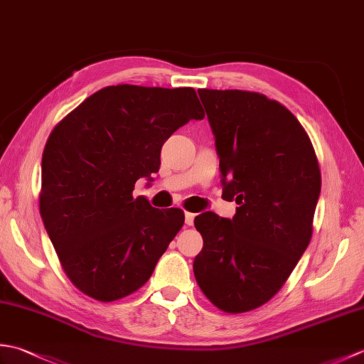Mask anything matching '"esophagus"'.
<instances>
[{
    "instance_id": "1",
    "label": "esophagus",
    "mask_w": 364,
    "mask_h": 364,
    "mask_svg": "<svg viewBox=\"0 0 364 364\" xmlns=\"http://www.w3.org/2000/svg\"><path fill=\"white\" fill-rule=\"evenodd\" d=\"M194 219H196V214L192 213H184V222H186V225H194Z\"/></svg>"
}]
</instances>
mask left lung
Listing matches in <instances>:
<instances>
[{
	"instance_id": "8db88e82",
	"label": "left lung",
	"mask_w": 364,
	"mask_h": 364,
	"mask_svg": "<svg viewBox=\"0 0 364 364\" xmlns=\"http://www.w3.org/2000/svg\"><path fill=\"white\" fill-rule=\"evenodd\" d=\"M215 137L223 197L233 219L196 218L203 249L196 280L219 310L237 314L280 291L313 235L321 170L306 131L275 100L258 92L200 89Z\"/></svg>"
}]
</instances>
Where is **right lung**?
Here are the masks:
<instances>
[{
  "label": "right lung",
  "mask_w": 364,
  "mask_h": 364,
  "mask_svg": "<svg viewBox=\"0 0 364 364\" xmlns=\"http://www.w3.org/2000/svg\"><path fill=\"white\" fill-rule=\"evenodd\" d=\"M192 87L107 86L60 120L42 156L41 215L64 272L86 296L114 301L146 283L184 223L178 208L133 197L161 149L202 120Z\"/></svg>",
  "instance_id": "1"
}]
</instances>
